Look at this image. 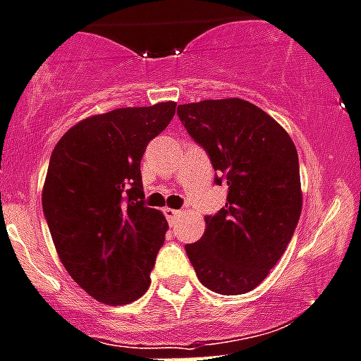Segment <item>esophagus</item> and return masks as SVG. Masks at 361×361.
<instances>
[{"label":"esophagus","instance_id":"1","mask_svg":"<svg viewBox=\"0 0 361 361\" xmlns=\"http://www.w3.org/2000/svg\"><path fill=\"white\" fill-rule=\"evenodd\" d=\"M180 214H183V212L177 211V209H170V207L164 209V216H166L168 221H173V219H177Z\"/></svg>","mask_w":361,"mask_h":361}]
</instances>
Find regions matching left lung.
<instances>
[{
    "label": "left lung",
    "instance_id": "1",
    "mask_svg": "<svg viewBox=\"0 0 361 361\" xmlns=\"http://www.w3.org/2000/svg\"><path fill=\"white\" fill-rule=\"evenodd\" d=\"M178 118L207 150L226 204L205 218L186 253L207 289L223 296L259 287L281 259L301 214L303 193L294 142L273 116L238 97L180 104Z\"/></svg>",
    "mask_w": 361,
    "mask_h": 361
}]
</instances>
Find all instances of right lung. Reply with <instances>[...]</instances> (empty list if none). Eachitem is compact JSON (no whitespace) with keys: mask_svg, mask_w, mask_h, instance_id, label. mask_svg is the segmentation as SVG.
Returning <instances> with one entry per match:
<instances>
[{"mask_svg":"<svg viewBox=\"0 0 361 361\" xmlns=\"http://www.w3.org/2000/svg\"><path fill=\"white\" fill-rule=\"evenodd\" d=\"M177 102L118 108L72 126L51 154L42 209L61 264L92 298L136 301L164 243L163 212L145 207L140 163Z\"/></svg>","mask_w":361,"mask_h":361,"instance_id":"right-lung-1","label":"right lung"}]
</instances>
